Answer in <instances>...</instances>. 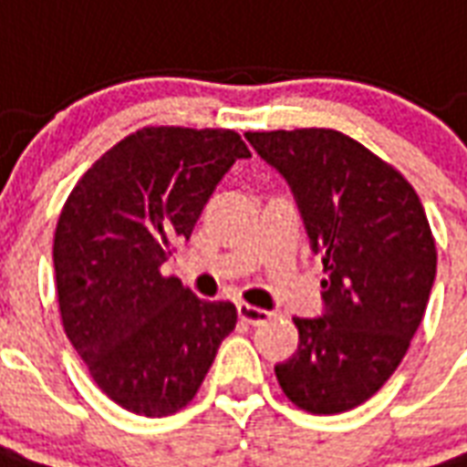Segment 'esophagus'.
Here are the masks:
<instances>
[{"label": "esophagus", "mask_w": 467, "mask_h": 467, "mask_svg": "<svg viewBox=\"0 0 467 467\" xmlns=\"http://www.w3.org/2000/svg\"><path fill=\"white\" fill-rule=\"evenodd\" d=\"M238 318L248 326H258V323L268 321L274 313L271 311H264V308H258V306H248V304H238Z\"/></svg>", "instance_id": "1"}]
</instances>
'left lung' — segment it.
I'll use <instances>...</instances> for the list:
<instances>
[{
  "label": "left lung",
  "instance_id": "left-lung-1",
  "mask_svg": "<svg viewBox=\"0 0 467 467\" xmlns=\"http://www.w3.org/2000/svg\"><path fill=\"white\" fill-rule=\"evenodd\" d=\"M284 176L313 254L323 316L294 318L298 348L275 366L294 406L333 415L366 403L396 373L435 281V238L413 186L333 129L246 131Z\"/></svg>",
  "mask_w": 467,
  "mask_h": 467
}]
</instances>
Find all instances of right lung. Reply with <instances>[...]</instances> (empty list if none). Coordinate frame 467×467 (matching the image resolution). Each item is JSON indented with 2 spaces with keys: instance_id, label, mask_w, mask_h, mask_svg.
<instances>
[{
  "instance_id": "1",
  "label": "right lung",
  "mask_w": 467,
  "mask_h": 467,
  "mask_svg": "<svg viewBox=\"0 0 467 467\" xmlns=\"http://www.w3.org/2000/svg\"><path fill=\"white\" fill-rule=\"evenodd\" d=\"M251 151L231 129L144 126L71 189L54 231L64 331L94 383L129 413L189 406L236 328V306L163 275L223 173Z\"/></svg>"
}]
</instances>
